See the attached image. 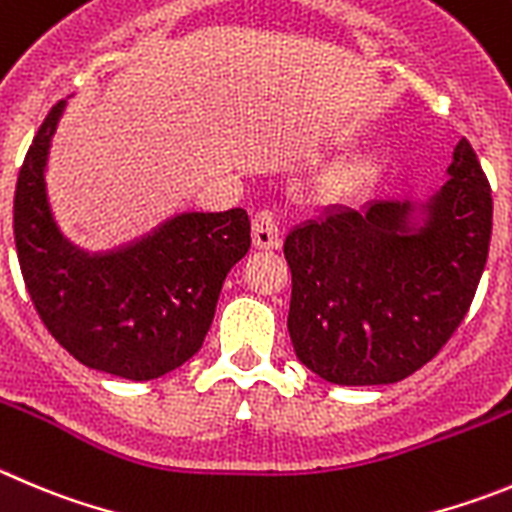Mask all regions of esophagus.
Listing matches in <instances>:
<instances>
[{
    "label": "esophagus",
    "instance_id": "obj_1",
    "mask_svg": "<svg viewBox=\"0 0 512 512\" xmlns=\"http://www.w3.org/2000/svg\"><path fill=\"white\" fill-rule=\"evenodd\" d=\"M252 242L257 250H278L283 242V227H280V217L270 209H262L252 219Z\"/></svg>",
    "mask_w": 512,
    "mask_h": 512
}]
</instances>
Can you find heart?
Returning a JSON list of instances; mask_svg holds the SVG:
<instances>
[{"instance_id":"obj_1","label":"heart","mask_w":512,"mask_h":512,"mask_svg":"<svg viewBox=\"0 0 512 512\" xmlns=\"http://www.w3.org/2000/svg\"><path fill=\"white\" fill-rule=\"evenodd\" d=\"M366 176H369V166L348 164V166H343L336 176H333L331 184L336 191H353L358 184H361V181L366 179Z\"/></svg>"}]
</instances>
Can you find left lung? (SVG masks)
I'll list each match as a JSON object with an SVG mask.
<instances>
[{"label": "left lung", "mask_w": 512, "mask_h": 512, "mask_svg": "<svg viewBox=\"0 0 512 512\" xmlns=\"http://www.w3.org/2000/svg\"><path fill=\"white\" fill-rule=\"evenodd\" d=\"M493 197L462 138L424 202L331 207L285 237L288 331L305 369L338 386L407 379L450 341L482 278Z\"/></svg>", "instance_id": "1"}]
</instances>
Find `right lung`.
Returning a JSON list of instances; mask_svg holds the SVG:
<instances>
[{
	"label": "right lung",
	"instance_id": "add662e5",
	"mask_svg": "<svg viewBox=\"0 0 512 512\" xmlns=\"http://www.w3.org/2000/svg\"><path fill=\"white\" fill-rule=\"evenodd\" d=\"M65 105H52L17 176L14 245L27 293L83 366L159 379L202 348L224 278L250 250V217L245 209L181 212L116 250L78 247L55 222L45 184Z\"/></svg>",
	"mask_w": 512,
	"mask_h": 512
}]
</instances>
